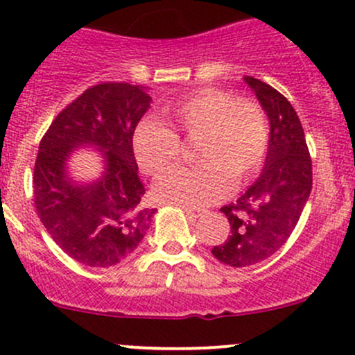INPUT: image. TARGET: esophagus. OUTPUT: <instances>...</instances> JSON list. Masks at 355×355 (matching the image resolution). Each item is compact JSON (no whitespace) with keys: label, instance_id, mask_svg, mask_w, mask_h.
Returning <instances> with one entry per match:
<instances>
[{"label":"esophagus","instance_id":"obj_1","mask_svg":"<svg viewBox=\"0 0 355 355\" xmlns=\"http://www.w3.org/2000/svg\"><path fill=\"white\" fill-rule=\"evenodd\" d=\"M186 215L191 216V218H200V216H203L205 213H207V209H193V208H184Z\"/></svg>","mask_w":355,"mask_h":355}]
</instances>
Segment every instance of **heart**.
Instances as JSON below:
<instances>
[{"mask_svg": "<svg viewBox=\"0 0 355 355\" xmlns=\"http://www.w3.org/2000/svg\"><path fill=\"white\" fill-rule=\"evenodd\" d=\"M164 125L144 120L133 132V152L148 176L159 178L181 162L194 142L193 169L174 171L155 184L159 201L184 208L207 207L250 181L266 159L269 128L261 106L220 89H200L164 110Z\"/></svg>", "mask_w": 355, "mask_h": 355, "instance_id": "obj_1", "label": "heart"}]
</instances>
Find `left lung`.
<instances>
[{"mask_svg":"<svg viewBox=\"0 0 355 355\" xmlns=\"http://www.w3.org/2000/svg\"><path fill=\"white\" fill-rule=\"evenodd\" d=\"M270 123L269 150L257 181L220 211L230 235L211 254L232 268H247L276 254L295 230L311 193V157L301 121L283 94L245 76Z\"/></svg>","mask_w":355,"mask_h":355,"instance_id":"left-lung-1","label":"left lung"}]
</instances>
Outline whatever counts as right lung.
Returning <instances> with one entry per match:
<instances>
[{"mask_svg": "<svg viewBox=\"0 0 355 355\" xmlns=\"http://www.w3.org/2000/svg\"><path fill=\"white\" fill-rule=\"evenodd\" d=\"M144 86L103 83L67 105L42 137L33 169L37 215L60 249L89 268H112L146 237L155 209L146 194L133 155V132L150 108ZM94 145L105 174L91 185L67 176L69 154Z\"/></svg>", "mask_w": 355, "mask_h": 355, "instance_id": "1", "label": "right lung"}]
</instances>
